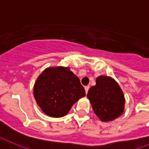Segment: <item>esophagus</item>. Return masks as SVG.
Here are the masks:
<instances>
[{
    "label": "esophagus",
    "mask_w": 149,
    "mask_h": 149,
    "mask_svg": "<svg viewBox=\"0 0 149 149\" xmlns=\"http://www.w3.org/2000/svg\"><path fill=\"white\" fill-rule=\"evenodd\" d=\"M89 89V86H85V93H88V91Z\"/></svg>",
    "instance_id": "obj_1"
}]
</instances>
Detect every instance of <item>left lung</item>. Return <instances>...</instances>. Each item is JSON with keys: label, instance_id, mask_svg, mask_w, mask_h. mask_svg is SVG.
<instances>
[{"label": "left lung", "instance_id": "obj_1", "mask_svg": "<svg viewBox=\"0 0 149 149\" xmlns=\"http://www.w3.org/2000/svg\"><path fill=\"white\" fill-rule=\"evenodd\" d=\"M93 111L102 122L112 121L124 110L125 99L118 83L109 76L100 75L88 92Z\"/></svg>", "mask_w": 149, "mask_h": 149}]
</instances>
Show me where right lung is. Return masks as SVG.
I'll return each mask as SVG.
<instances>
[{
    "label": "right lung",
    "mask_w": 149,
    "mask_h": 149,
    "mask_svg": "<svg viewBox=\"0 0 149 149\" xmlns=\"http://www.w3.org/2000/svg\"><path fill=\"white\" fill-rule=\"evenodd\" d=\"M36 103L47 116L62 117L85 95L80 80L68 67H49L40 74L33 87Z\"/></svg>",
    "instance_id": "right-lung-1"
}]
</instances>
